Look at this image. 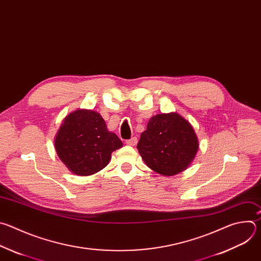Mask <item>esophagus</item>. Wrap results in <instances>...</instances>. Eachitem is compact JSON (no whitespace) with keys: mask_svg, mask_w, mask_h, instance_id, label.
Returning a JSON list of instances; mask_svg holds the SVG:
<instances>
[{"mask_svg":"<svg viewBox=\"0 0 261 261\" xmlns=\"http://www.w3.org/2000/svg\"><path fill=\"white\" fill-rule=\"evenodd\" d=\"M137 142H138V139H137L136 137H133L132 139L126 140V141H125V144L128 145V146H135V145L137 144Z\"/></svg>","mask_w":261,"mask_h":261,"instance_id":"esophagus-1","label":"esophagus"}]
</instances>
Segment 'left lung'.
<instances>
[{
    "instance_id": "8db88e82",
    "label": "left lung",
    "mask_w": 261,
    "mask_h": 261,
    "mask_svg": "<svg viewBox=\"0 0 261 261\" xmlns=\"http://www.w3.org/2000/svg\"><path fill=\"white\" fill-rule=\"evenodd\" d=\"M137 149L144 163L163 176L186 170L198 150V140L191 124L178 113L151 117Z\"/></svg>"
}]
</instances>
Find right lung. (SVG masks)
<instances>
[{"label":"right lung","mask_w":261,"mask_h":261,"mask_svg":"<svg viewBox=\"0 0 261 261\" xmlns=\"http://www.w3.org/2000/svg\"><path fill=\"white\" fill-rule=\"evenodd\" d=\"M60 160L75 175L89 176L105 168L122 142L107 129L99 113L79 109L69 114L56 136Z\"/></svg>","instance_id":"right-lung-1"}]
</instances>
